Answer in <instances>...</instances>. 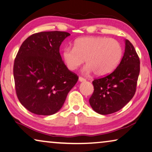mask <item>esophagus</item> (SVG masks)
<instances>
[{
	"mask_svg": "<svg viewBox=\"0 0 152 152\" xmlns=\"http://www.w3.org/2000/svg\"><path fill=\"white\" fill-rule=\"evenodd\" d=\"M79 81H80V82H85V81H86V79H84V77H79Z\"/></svg>",
	"mask_w": 152,
	"mask_h": 152,
	"instance_id": "34e87169",
	"label": "esophagus"
}]
</instances>
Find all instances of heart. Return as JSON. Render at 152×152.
I'll return each instance as SVG.
<instances>
[{"label": "heart", "mask_w": 152, "mask_h": 152, "mask_svg": "<svg viewBox=\"0 0 152 152\" xmlns=\"http://www.w3.org/2000/svg\"><path fill=\"white\" fill-rule=\"evenodd\" d=\"M122 54L121 43L116 39L87 37L75 40L74 47L64 48L62 57L68 69H77L86 59L88 65L84 68L85 72L93 71L97 76H104L117 67Z\"/></svg>", "instance_id": "b5f03b06"}]
</instances>
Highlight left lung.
Returning a JSON list of instances; mask_svg holds the SVG:
<instances>
[{
  "label": "left lung",
  "mask_w": 152,
  "mask_h": 152,
  "mask_svg": "<svg viewBox=\"0 0 152 152\" xmlns=\"http://www.w3.org/2000/svg\"><path fill=\"white\" fill-rule=\"evenodd\" d=\"M139 73L138 55L126 39L123 57L116 69L93 81L94 91L89 99L92 109L101 115H108L123 108L135 95Z\"/></svg>",
  "instance_id": "8db88e82"
}]
</instances>
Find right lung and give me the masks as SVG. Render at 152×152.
<instances>
[{
    "instance_id": "obj_1",
    "label": "right lung",
    "mask_w": 152,
    "mask_h": 152,
    "mask_svg": "<svg viewBox=\"0 0 152 152\" xmlns=\"http://www.w3.org/2000/svg\"><path fill=\"white\" fill-rule=\"evenodd\" d=\"M68 32L53 31L31 35L20 45L14 64L16 93L23 107L37 115L61 109L78 80L62 61L59 47Z\"/></svg>"
}]
</instances>
